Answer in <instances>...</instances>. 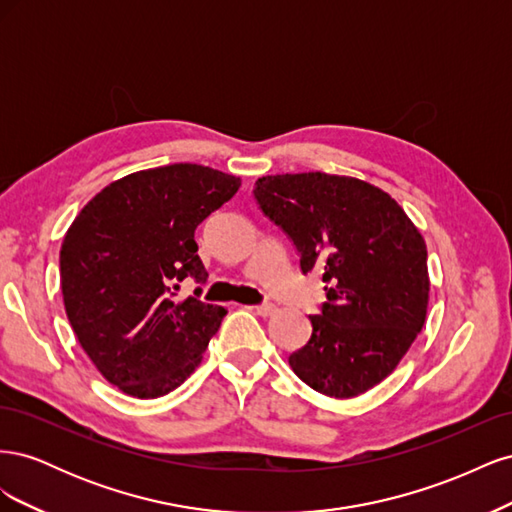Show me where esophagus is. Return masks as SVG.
<instances>
[{
	"mask_svg": "<svg viewBox=\"0 0 512 512\" xmlns=\"http://www.w3.org/2000/svg\"><path fill=\"white\" fill-rule=\"evenodd\" d=\"M254 309H256V314H258V316H271V314L275 312V305L267 301V303H260V305H256Z\"/></svg>",
	"mask_w": 512,
	"mask_h": 512,
	"instance_id": "esophagus-1",
	"label": "esophagus"
}]
</instances>
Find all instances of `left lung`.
Returning <instances> with one entry per match:
<instances>
[{"label":"left lung","mask_w":512,"mask_h":512,"mask_svg":"<svg viewBox=\"0 0 512 512\" xmlns=\"http://www.w3.org/2000/svg\"><path fill=\"white\" fill-rule=\"evenodd\" d=\"M258 209L320 271L327 301L312 337L288 363L314 391L348 399L382 382L421 333L429 301L427 247L395 200L354 177L271 175L254 185Z\"/></svg>","instance_id":"obj_1"}]
</instances>
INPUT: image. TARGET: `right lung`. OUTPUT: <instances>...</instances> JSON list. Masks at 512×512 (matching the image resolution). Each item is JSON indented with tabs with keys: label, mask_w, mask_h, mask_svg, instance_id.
Instances as JSON below:
<instances>
[{
	"label": "right lung",
	"mask_w": 512,
	"mask_h": 512,
	"mask_svg": "<svg viewBox=\"0 0 512 512\" xmlns=\"http://www.w3.org/2000/svg\"><path fill=\"white\" fill-rule=\"evenodd\" d=\"M241 181L200 164H168L96 194L59 252L61 292L79 344L100 374L138 397H162L198 367L226 309L200 301L207 271L194 230ZM190 276L195 297L181 302Z\"/></svg>",
	"instance_id": "add662e5"
}]
</instances>
